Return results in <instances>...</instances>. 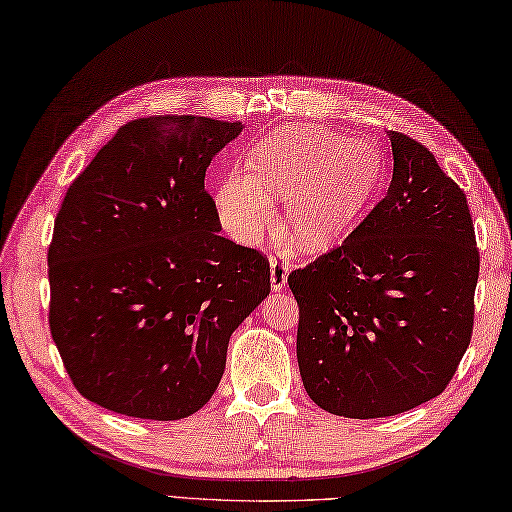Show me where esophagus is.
<instances>
[{
  "label": "esophagus",
  "instance_id": "34e87169",
  "mask_svg": "<svg viewBox=\"0 0 512 512\" xmlns=\"http://www.w3.org/2000/svg\"><path fill=\"white\" fill-rule=\"evenodd\" d=\"M269 265H271V286L276 291L284 289L286 278H289V271H291V263H289V260H284V258L271 256Z\"/></svg>",
  "mask_w": 512,
  "mask_h": 512
}]
</instances>
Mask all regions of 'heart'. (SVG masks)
Returning a JSON list of instances; mask_svg holds the SVG:
<instances>
[{"instance_id":"obj_1","label":"heart","mask_w":512,"mask_h":512,"mask_svg":"<svg viewBox=\"0 0 512 512\" xmlns=\"http://www.w3.org/2000/svg\"><path fill=\"white\" fill-rule=\"evenodd\" d=\"M380 160L365 143L313 126L260 141L252 173L232 171L215 191V210L236 243L258 245L276 221L273 195L289 202L286 232L302 252L328 247L376 189Z\"/></svg>"}]
</instances>
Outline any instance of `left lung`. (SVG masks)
I'll return each instance as SVG.
<instances>
[{"mask_svg": "<svg viewBox=\"0 0 512 512\" xmlns=\"http://www.w3.org/2000/svg\"><path fill=\"white\" fill-rule=\"evenodd\" d=\"M386 136L384 199L341 245L289 273L304 389L350 419L400 415L441 395L473 332L480 252L467 195L426 145Z\"/></svg>", "mask_w": 512, "mask_h": 512, "instance_id": "8db88e82", "label": "left lung"}]
</instances>
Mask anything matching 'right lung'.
Segmentation results:
<instances>
[{"mask_svg": "<svg viewBox=\"0 0 512 512\" xmlns=\"http://www.w3.org/2000/svg\"><path fill=\"white\" fill-rule=\"evenodd\" d=\"M241 121L134 119L71 182L49 243V330L73 386L112 413L176 421L219 386L269 260L221 236L204 189Z\"/></svg>", "mask_w": 512, "mask_h": 512, "instance_id": "right-lung-1", "label": "right lung"}]
</instances>
